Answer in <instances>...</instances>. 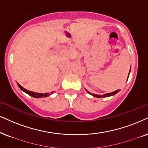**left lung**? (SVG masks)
<instances>
[{
	"label": "left lung",
	"instance_id": "obj_1",
	"mask_svg": "<svg viewBox=\"0 0 148 148\" xmlns=\"http://www.w3.org/2000/svg\"><path fill=\"white\" fill-rule=\"evenodd\" d=\"M130 70H131V67H130V71H129V74H130ZM129 74H128V78L127 79H128V77H129ZM86 91L89 93V94L91 95V96L96 97V98H106V97H109V96H114V95H115L116 93H118L119 91L120 90H116L115 91H113V92L111 93H105V94H103V95H97V94H94V93H90L89 91H88L87 89H85Z\"/></svg>",
	"mask_w": 148,
	"mask_h": 148
}]
</instances>
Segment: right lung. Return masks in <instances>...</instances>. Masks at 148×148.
<instances>
[{
  "label": "right lung",
  "mask_w": 148,
  "mask_h": 148,
  "mask_svg": "<svg viewBox=\"0 0 148 148\" xmlns=\"http://www.w3.org/2000/svg\"><path fill=\"white\" fill-rule=\"evenodd\" d=\"M17 84H18V87H20V89H21V90H22V91H24V92H25L26 93H27V94H29V96H31L33 97V98H43V97H44V98H45V97H48V96H49L50 95H51V94H52V93H54L53 91H52V92H51L50 93H36V92H33V91H29V90H27V89H24V87H22V86L20 85L19 83H17Z\"/></svg>",
  "instance_id": "right-lung-1"
}]
</instances>
